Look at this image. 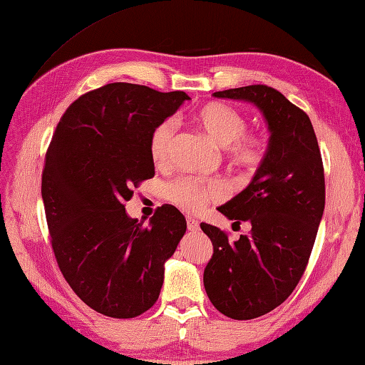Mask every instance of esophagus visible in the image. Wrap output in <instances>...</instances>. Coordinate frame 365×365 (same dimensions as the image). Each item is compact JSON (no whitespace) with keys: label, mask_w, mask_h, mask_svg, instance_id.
Masks as SVG:
<instances>
[{"label":"esophagus","mask_w":365,"mask_h":365,"mask_svg":"<svg viewBox=\"0 0 365 365\" xmlns=\"http://www.w3.org/2000/svg\"><path fill=\"white\" fill-rule=\"evenodd\" d=\"M187 230H189V232H198L200 224H198L195 219L187 217Z\"/></svg>","instance_id":"1"}]
</instances>
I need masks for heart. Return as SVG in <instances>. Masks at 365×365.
I'll return each mask as SVG.
<instances>
[{
	"label": "heart",
	"instance_id": "obj_1",
	"mask_svg": "<svg viewBox=\"0 0 365 365\" xmlns=\"http://www.w3.org/2000/svg\"><path fill=\"white\" fill-rule=\"evenodd\" d=\"M195 121L219 146L227 148L228 158L244 175H254L262 165L267 145L257 133H247V120L240 110L222 102L206 103L197 111ZM178 124L175 120H165L155 125L150 137V154L158 167L167 165L172 154ZM168 202L184 212H200L205 207L224 200L225 184L219 180L198 181L184 176L167 185Z\"/></svg>",
	"mask_w": 365,
	"mask_h": 365
}]
</instances>
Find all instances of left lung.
I'll return each mask as SVG.
<instances>
[{"label": "left lung", "mask_w": 365, "mask_h": 365, "mask_svg": "<svg viewBox=\"0 0 365 365\" xmlns=\"http://www.w3.org/2000/svg\"><path fill=\"white\" fill-rule=\"evenodd\" d=\"M214 98L252 102L271 132L267 153L252 182L217 210L252 230L228 241L202 222L212 242L203 274L206 294L220 314L258 318L293 293L306 271L324 211V168L310 118L277 89L249 85Z\"/></svg>", "instance_id": "1"}]
</instances>
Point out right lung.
I'll list each match as a JSON object with an SVG mask.
<instances>
[{"mask_svg": "<svg viewBox=\"0 0 365 365\" xmlns=\"http://www.w3.org/2000/svg\"><path fill=\"white\" fill-rule=\"evenodd\" d=\"M189 99L108 83L72 102L50 141L41 190L51 249L66 282L102 315L133 318L154 306L163 264L187 228L172 205L145 225L124 202L154 176L153 129Z\"/></svg>", "mask_w": 365, "mask_h": 365, "instance_id": "obj_1", "label": "right lung"}]
</instances>
